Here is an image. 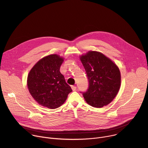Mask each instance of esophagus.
I'll list each match as a JSON object with an SVG mask.
<instances>
[{
    "mask_svg": "<svg viewBox=\"0 0 148 148\" xmlns=\"http://www.w3.org/2000/svg\"><path fill=\"white\" fill-rule=\"evenodd\" d=\"M71 88H72L73 91H75V90H76L77 87H76L75 86H71Z\"/></svg>",
    "mask_w": 148,
    "mask_h": 148,
    "instance_id": "1",
    "label": "esophagus"
}]
</instances>
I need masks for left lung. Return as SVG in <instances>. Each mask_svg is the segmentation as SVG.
<instances>
[{"label": "left lung", "mask_w": 148, "mask_h": 148, "mask_svg": "<svg viewBox=\"0 0 148 148\" xmlns=\"http://www.w3.org/2000/svg\"><path fill=\"white\" fill-rule=\"evenodd\" d=\"M79 58L89 82L87 91L81 92L84 99L96 108L109 104L120 88L121 73L118 66L98 51H90Z\"/></svg>", "instance_id": "left-lung-1"}]
</instances>
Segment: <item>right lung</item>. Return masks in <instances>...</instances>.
<instances>
[{
    "mask_svg": "<svg viewBox=\"0 0 148 148\" xmlns=\"http://www.w3.org/2000/svg\"><path fill=\"white\" fill-rule=\"evenodd\" d=\"M64 58L51 54L40 60L27 77V87L33 98L41 105L56 109L64 103L71 88L60 68Z\"/></svg>",
    "mask_w": 148,
    "mask_h": 148,
    "instance_id": "1",
    "label": "right lung"
}]
</instances>
